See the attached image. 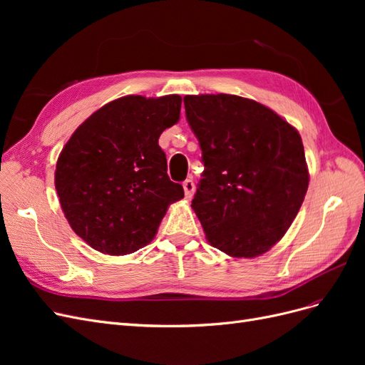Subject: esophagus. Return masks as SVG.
Instances as JSON below:
<instances>
[{
    "label": "esophagus",
    "instance_id": "1",
    "mask_svg": "<svg viewBox=\"0 0 365 365\" xmlns=\"http://www.w3.org/2000/svg\"><path fill=\"white\" fill-rule=\"evenodd\" d=\"M182 187H184V195H185L187 200H192V196L195 193V182H193V180H185L182 182Z\"/></svg>",
    "mask_w": 365,
    "mask_h": 365
}]
</instances>
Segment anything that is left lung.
<instances>
[{
    "label": "left lung",
    "instance_id": "1",
    "mask_svg": "<svg viewBox=\"0 0 365 365\" xmlns=\"http://www.w3.org/2000/svg\"><path fill=\"white\" fill-rule=\"evenodd\" d=\"M202 150L192 208L210 245L257 257L284 236L309 185L298 130L272 109L231 94L184 97Z\"/></svg>",
    "mask_w": 365,
    "mask_h": 365
}]
</instances>
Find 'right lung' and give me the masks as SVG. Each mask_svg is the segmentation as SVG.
<instances>
[{"label": "right lung", "instance_id": "1", "mask_svg": "<svg viewBox=\"0 0 365 365\" xmlns=\"http://www.w3.org/2000/svg\"><path fill=\"white\" fill-rule=\"evenodd\" d=\"M181 96L120 97L74 130L54 172L62 212L74 233L111 256L155 237L168 207L184 197L158 145L180 120Z\"/></svg>", "mask_w": 365, "mask_h": 365}]
</instances>
